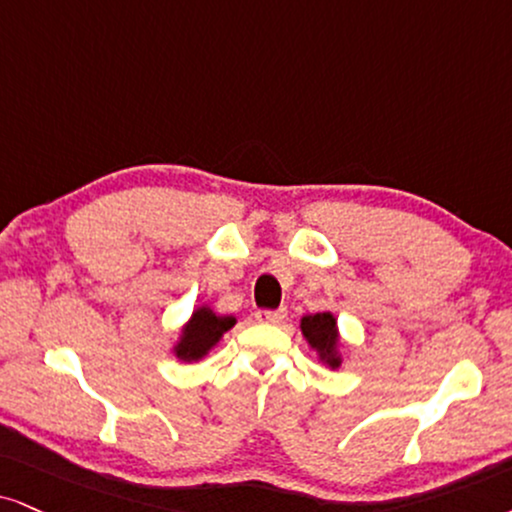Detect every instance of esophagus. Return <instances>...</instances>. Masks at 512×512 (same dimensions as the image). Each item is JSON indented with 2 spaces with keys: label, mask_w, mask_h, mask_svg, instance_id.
<instances>
[{
  "label": "esophagus",
  "mask_w": 512,
  "mask_h": 512,
  "mask_svg": "<svg viewBox=\"0 0 512 512\" xmlns=\"http://www.w3.org/2000/svg\"><path fill=\"white\" fill-rule=\"evenodd\" d=\"M285 318L287 308H280V311H256V320L261 325H280Z\"/></svg>",
  "instance_id": "34e87169"
}]
</instances>
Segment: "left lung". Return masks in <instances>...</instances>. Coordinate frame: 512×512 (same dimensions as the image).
<instances>
[{
    "mask_svg": "<svg viewBox=\"0 0 512 512\" xmlns=\"http://www.w3.org/2000/svg\"><path fill=\"white\" fill-rule=\"evenodd\" d=\"M301 334L308 346L318 353V361L330 370L342 368V332H339L334 313H306L301 318Z\"/></svg>",
    "mask_w": 512,
    "mask_h": 512,
    "instance_id": "8db88e82",
    "label": "left lung"
}]
</instances>
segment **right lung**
Returning <instances> with one entry per match:
<instances>
[{"mask_svg": "<svg viewBox=\"0 0 512 512\" xmlns=\"http://www.w3.org/2000/svg\"><path fill=\"white\" fill-rule=\"evenodd\" d=\"M237 325L235 315H220L211 306H197L182 325L180 337L173 344V356L182 363H197L216 349L227 330Z\"/></svg>", "mask_w": 512, "mask_h": 512, "instance_id": "right-lung-1", "label": "right lung"}]
</instances>
